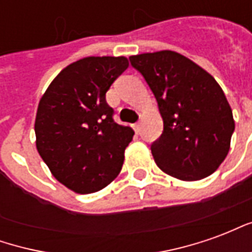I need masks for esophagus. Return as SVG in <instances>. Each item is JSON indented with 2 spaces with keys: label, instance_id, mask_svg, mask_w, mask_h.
<instances>
[{
  "label": "esophagus",
  "instance_id": "esophagus-1",
  "mask_svg": "<svg viewBox=\"0 0 252 252\" xmlns=\"http://www.w3.org/2000/svg\"><path fill=\"white\" fill-rule=\"evenodd\" d=\"M133 128H135V131L139 133V132H140V129H142V126H140V123H136V124L133 126Z\"/></svg>",
  "mask_w": 252,
  "mask_h": 252
}]
</instances>
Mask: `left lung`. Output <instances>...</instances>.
Returning <instances> with one entry per match:
<instances>
[{
    "label": "left lung",
    "instance_id": "obj_1",
    "mask_svg": "<svg viewBox=\"0 0 252 252\" xmlns=\"http://www.w3.org/2000/svg\"><path fill=\"white\" fill-rule=\"evenodd\" d=\"M158 102L163 132L151 144L158 167L182 181L215 173L227 157L235 129L232 109L211 74L178 52L129 58Z\"/></svg>",
    "mask_w": 252,
    "mask_h": 252
}]
</instances>
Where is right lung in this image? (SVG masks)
Segmentation results:
<instances>
[{"label": "right lung", "instance_id": "obj_1", "mask_svg": "<svg viewBox=\"0 0 252 252\" xmlns=\"http://www.w3.org/2000/svg\"><path fill=\"white\" fill-rule=\"evenodd\" d=\"M124 57H89L68 64L40 98L36 148L52 175L75 193L104 189L120 173L131 126L113 120L105 94L128 67Z\"/></svg>", "mask_w": 252, "mask_h": 252}]
</instances>
